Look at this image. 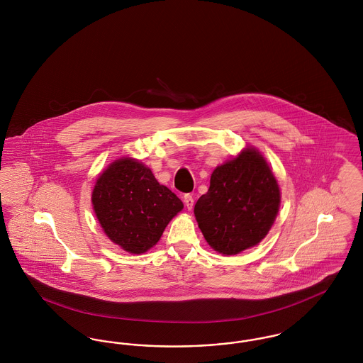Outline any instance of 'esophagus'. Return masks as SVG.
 I'll return each instance as SVG.
<instances>
[{"label":"esophagus","mask_w":363,"mask_h":363,"mask_svg":"<svg viewBox=\"0 0 363 363\" xmlns=\"http://www.w3.org/2000/svg\"><path fill=\"white\" fill-rule=\"evenodd\" d=\"M184 203H185V207L188 208V209H191L193 206H194V199H193V196L191 194H185L184 196Z\"/></svg>","instance_id":"1"}]
</instances>
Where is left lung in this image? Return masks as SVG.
Segmentation results:
<instances>
[{"label":"left lung","instance_id":"left-lung-1","mask_svg":"<svg viewBox=\"0 0 363 363\" xmlns=\"http://www.w3.org/2000/svg\"><path fill=\"white\" fill-rule=\"evenodd\" d=\"M280 189L264 156L247 147L211 175L194 216L208 245L233 256L265 238L277 219Z\"/></svg>","mask_w":363,"mask_h":363}]
</instances>
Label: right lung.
I'll use <instances>...</instances> for the list:
<instances>
[{"label":"right lung","mask_w":363,"mask_h":363,"mask_svg":"<svg viewBox=\"0 0 363 363\" xmlns=\"http://www.w3.org/2000/svg\"><path fill=\"white\" fill-rule=\"evenodd\" d=\"M92 207L104 234L125 252L145 253L182 211V201L132 157L114 160L96 179Z\"/></svg>","instance_id":"right-lung-1"}]
</instances>
